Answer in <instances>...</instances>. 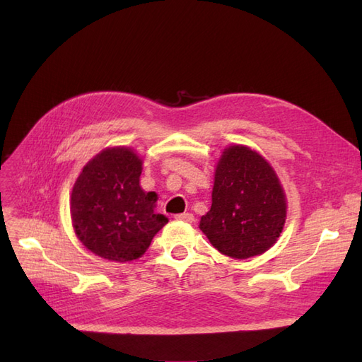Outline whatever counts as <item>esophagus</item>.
Returning <instances> with one entry per match:
<instances>
[{
    "label": "esophagus",
    "instance_id": "34e87169",
    "mask_svg": "<svg viewBox=\"0 0 362 362\" xmlns=\"http://www.w3.org/2000/svg\"><path fill=\"white\" fill-rule=\"evenodd\" d=\"M175 218H178V221H182V222H193L194 216L192 213H182V214L175 216Z\"/></svg>",
    "mask_w": 362,
    "mask_h": 362
}]
</instances>
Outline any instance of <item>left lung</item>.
Wrapping results in <instances>:
<instances>
[{"instance_id":"1","label":"left lung","mask_w":362,"mask_h":362,"mask_svg":"<svg viewBox=\"0 0 362 362\" xmlns=\"http://www.w3.org/2000/svg\"><path fill=\"white\" fill-rule=\"evenodd\" d=\"M213 204L199 228L221 254L246 259L276 243L286 194L270 164L246 146L225 149L214 175Z\"/></svg>"}]
</instances>
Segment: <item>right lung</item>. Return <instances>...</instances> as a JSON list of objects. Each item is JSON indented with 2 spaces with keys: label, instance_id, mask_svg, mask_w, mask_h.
<instances>
[{
  "label": "right lung",
  "instance_id": "right-lung-1",
  "mask_svg": "<svg viewBox=\"0 0 362 362\" xmlns=\"http://www.w3.org/2000/svg\"><path fill=\"white\" fill-rule=\"evenodd\" d=\"M141 160L128 148L105 149L86 164L71 196V217L81 243L108 261L141 257L168 223L156 214L157 193L140 187Z\"/></svg>",
  "mask_w": 362,
  "mask_h": 362
}]
</instances>
